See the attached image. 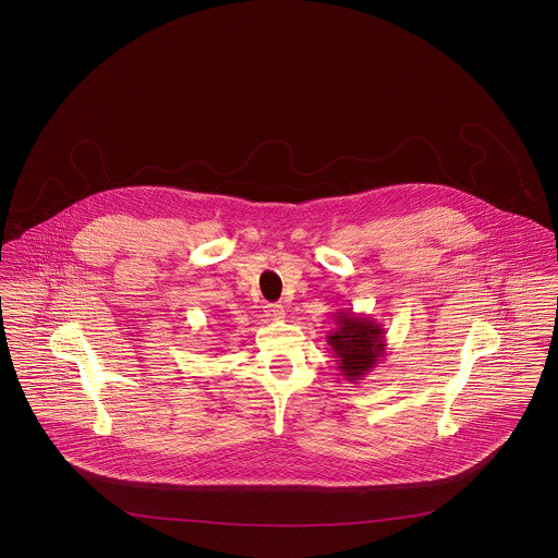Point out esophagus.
I'll use <instances>...</instances> for the list:
<instances>
[{
    "label": "esophagus",
    "instance_id": "34e87169",
    "mask_svg": "<svg viewBox=\"0 0 558 558\" xmlns=\"http://www.w3.org/2000/svg\"><path fill=\"white\" fill-rule=\"evenodd\" d=\"M286 317V311L281 304H268L266 306V319L268 322H281Z\"/></svg>",
    "mask_w": 558,
    "mask_h": 558
}]
</instances>
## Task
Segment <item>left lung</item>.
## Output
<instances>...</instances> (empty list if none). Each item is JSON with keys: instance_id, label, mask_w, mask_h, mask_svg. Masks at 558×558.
I'll list each match as a JSON object with an SVG mask.
<instances>
[{"instance_id": "left-lung-1", "label": "left lung", "mask_w": 558, "mask_h": 558, "mask_svg": "<svg viewBox=\"0 0 558 558\" xmlns=\"http://www.w3.org/2000/svg\"><path fill=\"white\" fill-rule=\"evenodd\" d=\"M333 329L327 331L329 344L340 376L349 381L363 380L381 361L386 352V333L376 319L356 315L352 311H338L331 315Z\"/></svg>"}]
</instances>
